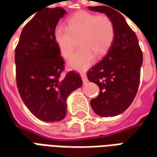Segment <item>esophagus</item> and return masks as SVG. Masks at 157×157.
Instances as JSON below:
<instances>
[{"mask_svg": "<svg viewBox=\"0 0 157 157\" xmlns=\"http://www.w3.org/2000/svg\"><path fill=\"white\" fill-rule=\"evenodd\" d=\"M81 77H82V82H84V83H86V82H87V77H86V75L85 73H83V72H81Z\"/></svg>", "mask_w": 157, "mask_h": 157, "instance_id": "esophagus-1", "label": "esophagus"}]
</instances>
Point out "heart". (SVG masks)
<instances>
[{
  "label": "heart",
  "mask_w": 157,
  "mask_h": 157,
  "mask_svg": "<svg viewBox=\"0 0 157 157\" xmlns=\"http://www.w3.org/2000/svg\"><path fill=\"white\" fill-rule=\"evenodd\" d=\"M115 37V27L110 17L81 12L68 20L67 27L57 26L54 30V40L60 55L68 59L74 51L76 40L79 48L70 59L68 66L75 71H85L97 57L109 51Z\"/></svg>",
  "instance_id": "b5f03b06"
}]
</instances>
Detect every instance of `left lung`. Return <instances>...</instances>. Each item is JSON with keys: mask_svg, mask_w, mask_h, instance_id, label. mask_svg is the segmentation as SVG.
<instances>
[{"mask_svg": "<svg viewBox=\"0 0 157 157\" xmlns=\"http://www.w3.org/2000/svg\"><path fill=\"white\" fill-rule=\"evenodd\" d=\"M111 7L88 6L110 17L115 27L114 40L107 55L87 72L89 81L100 88L91 106L101 117L117 116L129 107L138 91L143 62L137 36L117 9Z\"/></svg>", "mask_w": 157, "mask_h": 157, "instance_id": "1", "label": "left lung"}]
</instances>
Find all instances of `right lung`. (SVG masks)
<instances>
[{
	"label": "right lung",
	"mask_w": 157,
	"mask_h": 157,
	"mask_svg": "<svg viewBox=\"0 0 157 157\" xmlns=\"http://www.w3.org/2000/svg\"><path fill=\"white\" fill-rule=\"evenodd\" d=\"M66 13L61 7L42 9L22 29L15 49L16 80L24 104L44 122L64 119L66 99L82 85L79 74L61 76L64 60L54 40V30Z\"/></svg>",
	"instance_id": "right-lung-1"
}]
</instances>
